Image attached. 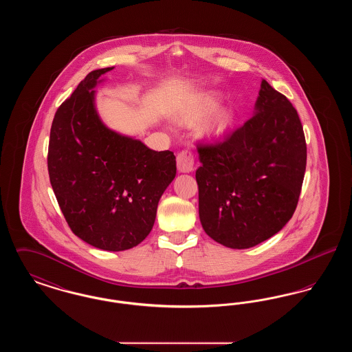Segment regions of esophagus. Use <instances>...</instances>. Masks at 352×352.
<instances>
[{"instance_id":"1","label":"esophagus","mask_w":352,"mask_h":352,"mask_svg":"<svg viewBox=\"0 0 352 352\" xmlns=\"http://www.w3.org/2000/svg\"><path fill=\"white\" fill-rule=\"evenodd\" d=\"M177 166L181 173H190L194 170V155L188 149H184L177 155Z\"/></svg>"}]
</instances>
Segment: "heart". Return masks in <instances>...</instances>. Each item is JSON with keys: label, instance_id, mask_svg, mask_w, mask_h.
<instances>
[{"label": "heart", "instance_id": "obj_1", "mask_svg": "<svg viewBox=\"0 0 352 352\" xmlns=\"http://www.w3.org/2000/svg\"><path fill=\"white\" fill-rule=\"evenodd\" d=\"M219 105V98L214 94H206L191 101L179 112V121L182 124H195L201 118H207L212 113ZM234 112L231 108H223L218 111L214 116L203 122L201 126V133L208 137H217L226 133L234 124Z\"/></svg>", "mask_w": 352, "mask_h": 352}]
</instances>
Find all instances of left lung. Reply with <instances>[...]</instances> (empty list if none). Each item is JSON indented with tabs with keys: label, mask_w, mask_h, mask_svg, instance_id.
I'll list each match as a JSON object with an SVG mask.
<instances>
[{
	"label": "left lung",
	"mask_w": 352,
	"mask_h": 352,
	"mask_svg": "<svg viewBox=\"0 0 352 352\" xmlns=\"http://www.w3.org/2000/svg\"><path fill=\"white\" fill-rule=\"evenodd\" d=\"M201 227L234 250L254 247L293 217L306 170L301 120L287 98L261 82L256 113L217 144H198Z\"/></svg>",
	"instance_id": "left-lung-1"
}]
</instances>
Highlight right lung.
<instances>
[{
  "instance_id": "1",
  "label": "right lung",
  "mask_w": 352,
  "mask_h": 352,
  "mask_svg": "<svg viewBox=\"0 0 352 352\" xmlns=\"http://www.w3.org/2000/svg\"><path fill=\"white\" fill-rule=\"evenodd\" d=\"M113 67L89 72L58 108L47 168L71 231L92 247L125 251L151 234L157 206L175 178V155L107 128L94 88Z\"/></svg>"
}]
</instances>
